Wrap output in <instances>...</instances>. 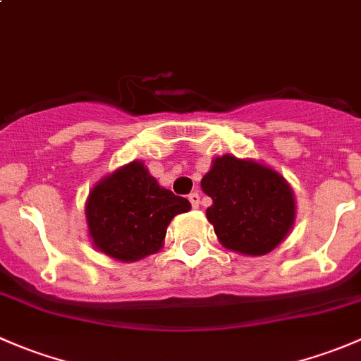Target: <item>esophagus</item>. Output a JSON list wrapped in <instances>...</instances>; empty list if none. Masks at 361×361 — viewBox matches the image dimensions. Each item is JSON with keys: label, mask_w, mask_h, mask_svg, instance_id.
Wrapping results in <instances>:
<instances>
[{"label": "esophagus", "mask_w": 361, "mask_h": 361, "mask_svg": "<svg viewBox=\"0 0 361 361\" xmlns=\"http://www.w3.org/2000/svg\"><path fill=\"white\" fill-rule=\"evenodd\" d=\"M188 201H190L192 207H199V202H201V195H199V192H192V194L188 195Z\"/></svg>", "instance_id": "1"}]
</instances>
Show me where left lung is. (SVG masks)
Listing matches in <instances>:
<instances>
[{
	"label": "left lung",
	"instance_id": "8db88e82",
	"mask_svg": "<svg viewBox=\"0 0 361 361\" xmlns=\"http://www.w3.org/2000/svg\"><path fill=\"white\" fill-rule=\"evenodd\" d=\"M201 188L213 199L206 216L227 250L260 257L281 245L292 231V187L264 164L221 155L204 174Z\"/></svg>",
	"mask_w": 361,
	"mask_h": 361
}]
</instances>
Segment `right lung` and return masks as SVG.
<instances>
[{
	"label": "right lung",
	"mask_w": 361,
	"mask_h": 361,
	"mask_svg": "<svg viewBox=\"0 0 361 361\" xmlns=\"http://www.w3.org/2000/svg\"><path fill=\"white\" fill-rule=\"evenodd\" d=\"M190 202L160 187L143 162L133 160L97 181L85 202L96 250L120 262H136L162 248L167 225Z\"/></svg>",
	"instance_id": "right-lung-1"
}]
</instances>
